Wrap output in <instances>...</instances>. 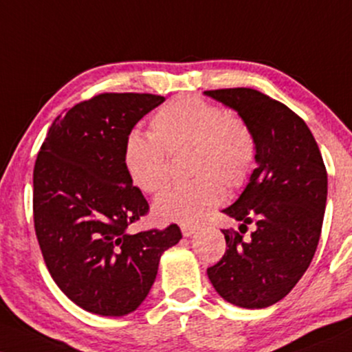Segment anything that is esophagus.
Masks as SVG:
<instances>
[{"instance_id":"1","label":"esophagus","mask_w":352,"mask_h":352,"mask_svg":"<svg viewBox=\"0 0 352 352\" xmlns=\"http://www.w3.org/2000/svg\"><path fill=\"white\" fill-rule=\"evenodd\" d=\"M180 230H182V234L184 236H192L195 231L198 230V226L197 224H190V223H184L180 226Z\"/></svg>"}]
</instances>
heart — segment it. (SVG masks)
Segmentation results:
<instances>
[{
  "label": "heart",
  "mask_w": 352,
  "mask_h": 352,
  "mask_svg": "<svg viewBox=\"0 0 352 352\" xmlns=\"http://www.w3.org/2000/svg\"><path fill=\"white\" fill-rule=\"evenodd\" d=\"M188 152L193 179L165 192L155 201L164 221L195 223L208 217L226 198V188L241 190L257 164V142L243 118L198 96H177L151 120V135L133 131L124 141V167L134 187L159 195L170 182V155Z\"/></svg>",
  "instance_id": "b5f03b06"
}]
</instances>
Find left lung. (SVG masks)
Returning <instances> with one entry per match:
<instances>
[{"mask_svg":"<svg viewBox=\"0 0 352 352\" xmlns=\"http://www.w3.org/2000/svg\"><path fill=\"white\" fill-rule=\"evenodd\" d=\"M205 95L234 108L251 126L257 167L243 195L223 213L241 233L223 230L226 252L208 267L221 297L243 308L277 303L297 285L318 245L328 175L305 121L280 101L254 88H219ZM252 238L243 240L247 224Z\"/></svg>","mask_w":352,"mask_h":352,"instance_id":"1","label":"left lung"}]
</instances>
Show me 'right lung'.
<instances>
[{"instance_id":"1","label":"right lung","mask_w":352,"mask_h":352,"mask_svg":"<svg viewBox=\"0 0 352 352\" xmlns=\"http://www.w3.org/2000/svg\"><path fill=\"white\" fill-rule=\"evenodd\" d=\"M152 93H100L57 116L34 165V230L58 289L103 316L134 311L155 280L175 223L131 232L149 203L124 167V141L164 103Z\"/></svg>"}]
</instances>
